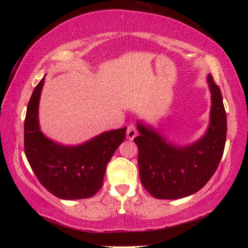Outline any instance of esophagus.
<instances>
[{"label":"esophagus","instance_id":"1","mask_svg":"<svg viewBox=\"0 0 248 248\" xmlns=\"http://www.w3.org/2000/svg\"><path fill=\"white\" fill-rule=\"evenodd\" d=\"M137 134H138V130L136 128V124H130L128 125V129H127V139L128 140H133L134 138L137 137Z\"/></svg>","mask_w":248,"mask_h":248}]
</instances>
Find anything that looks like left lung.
I'll return each instance as SVG.
<instances>
[{
    "label": "left lung",
    "instance_id": "1",
    "mask_svg": "<svg viewBox=\"0 0 248 248\" xmlns=\"http://www.w3.org/2000/svg\"><path fill=\"white\" fill-rule=\"evenodd\" d=\"M211 110L202 137L187 145H177L142 121L134 138L139 149L138 164L141 183L156 199H179L200 190L219 166L226 140V114L222 94L208 74Z\"/></svg>",
    "mask_w": 248,
    "mask_h": 248
}]
</instances>
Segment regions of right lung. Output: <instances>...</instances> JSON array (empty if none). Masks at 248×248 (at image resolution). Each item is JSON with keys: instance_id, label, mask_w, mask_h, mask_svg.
<instances>
[{"instance_id": "right-lung-1", "label": "right lung", "mask_w": 248, "mask_h": 248, "mask_svg": "<svg viewBox=\"0 0 248 248\" xmlns=\"http://www.w3.org/2000/svg\"><path fill=\"white\" fill-rule=\"evenodd\" d=\"M45 78L33 90L24 124L25 154L40 184L63 200L94 196L103 185L107 164L125 138L127 127L105 131L78 145L49 139L39 125V100Z\"/></svg>"}]
</instances>
